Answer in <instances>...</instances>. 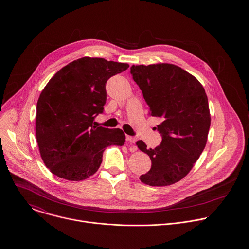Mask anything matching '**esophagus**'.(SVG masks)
<instances>
[{"instance_id":"1","label":"esophagus","mask_w":249,"mask_h":249,"mask_svg":"<svg viewBox=\"0 0 249 249\" xmlns=\"http://www.w3.org/2000/svg\"><path fill=\"white\" fill-rule=\"evenodd\" d=\"M125 139H126V141H127V142H130L131 144H132V143H135V142H136V139H135L134 137H132V136H128V135H126Z\"/></svg>"}]
</instances>
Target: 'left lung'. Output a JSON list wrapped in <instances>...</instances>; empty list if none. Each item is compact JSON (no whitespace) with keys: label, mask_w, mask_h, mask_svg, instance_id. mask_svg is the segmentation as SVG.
I'll return each instance as SVG.
<instances>
[{"label":"left lung","mask_w":249,"mask_h":249,"mask_svg":"<svg viewBox=\"0 0 249 249\" xmlns=\"http://www.w3.org/2000/svg\"><path fill=\"white\" fill-rule=\"evenodd\" d=\"M130 73L149 114L161 119L155 127L162 137L159 145L147 148L142 140L136 142L151 160L140 180L149 186L172 185L189 174L206 145L211 117L205 90L195 76L173 64L132 65Z\"/></svg>","instance_id":"left-lung-1"}]
</instances>
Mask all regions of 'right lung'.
<instances>
[{"mask_svg":"<svg viewBox=\"0 0 249 249\" xmlns=\"http://www.w3.org/2000/svg\"><path fill=\"white\" fill-rule=\"evenodd\" d=\"M129 67L105 58L82 57L57 71L40 94L36 107V139L48 169L71 181L94 175L111 144L123 145L120 128L96 127L104 113L107 80Z\"/></svg>","mask_w":249,"mask_h":249,"instance_id":"add662e5","label":"right lung"}]
</instances>
